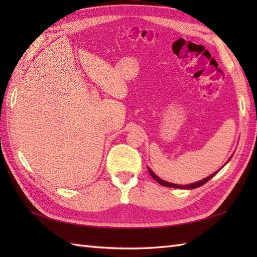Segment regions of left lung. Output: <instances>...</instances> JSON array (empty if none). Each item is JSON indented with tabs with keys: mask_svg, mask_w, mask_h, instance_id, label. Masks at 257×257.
Returning a JSON list of instances; mask_svg holds the SVG:
<instances>
[{
	"mask_svg": "<svg viewBox=\"0 0 257 257\" xmlns=\"http://www.w3.org/2000/svg\"><path fill=\"white\" fill-rule=\"evenodd\" d=\"M148 171H149V173L151 174V177L154 178L156 181L158 182V183H160L161 185H165V187H169V188H177V189H195V188H199V187H201V185H203L204 183H206L207 181H209L210 179H212L213 177L215 176V174L217 173V171L215 172V173H213L212 176H210V177H207V178H205V179H203V180H201V181H199V182H195V183H193V184H188V185H179V184H173V183H169V182H166V181H163V180H161L160 178H158L156 174L152 172L150 169H148Z\"/></svg>",
	"mask_w": 257,
	"mask_h": 257,
	"instance_id": "8db88e82",
	"label": "left lung"
}]
</instances>
